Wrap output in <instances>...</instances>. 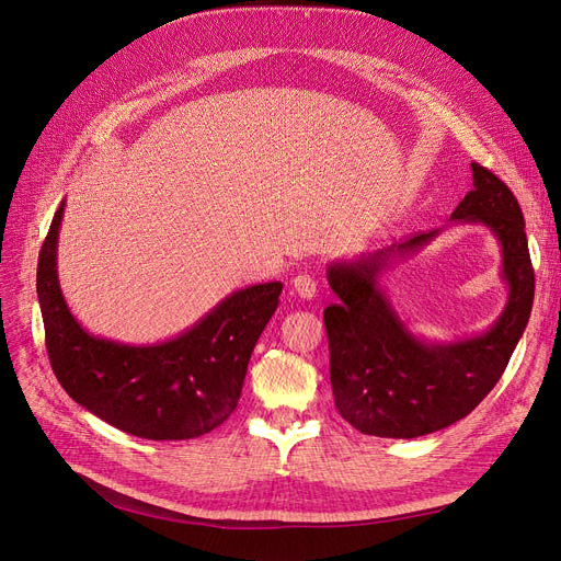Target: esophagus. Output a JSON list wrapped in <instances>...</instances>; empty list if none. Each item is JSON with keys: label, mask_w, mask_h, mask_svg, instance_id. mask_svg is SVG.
Segmentation results:
<instances>
[{"label": "esophagus", "mask_w": 561, "mask_h": 561, "mask_svg": "<svg viewBox=\"0 0 561 561\" xmlns=\"http://www.w3.org/2000/svg\"><path fill=\"white\" fill-rule=\"evenodd\" d=\"M291 289H295V295H299L301 299H312L317 295V283L308 274H301L291 280Z\"/></svg>", "instance_id": "34e87169"}]
</instances>
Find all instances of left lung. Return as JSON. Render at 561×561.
Masks as SVG:
<instances>
[{"mask_svg":"<svg viewBox=\"0 0 561 561\" xmlns=\"http://www.w3.org/2000/svg\"><path fill=\"white\" fill-rule=\"evenodd\" d=\"M470 169L472 192L451 211V221L491 228L510 285V301L486 333L449 344L422 342L379 287L390 257L415 253L438 230L417 232L369 257L333 262L327 272L340 299L324 310L335 409L367 436L417 438L466 417L500 381L527 327L535 270L520 205L495 173L474 162Z\"/></svg>","mask_w":561,"mask_h":561,"instance_id":"1","label":"left lung"}]
</instances>
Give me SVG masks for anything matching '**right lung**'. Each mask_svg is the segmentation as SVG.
Returning a JSON list of instances; mask_svg holds the SVG:
<instances>
[{
    "instance_id": "right-lung-1",
    "label": "right lung",
    "mask_w": 561,
    "mask_h": 561,
    "mask_svg": "<svg viewBox=\"0 0 561 561\" xmlns=\"http://www.w3.org/2000/svg\"><path fill=\"white\" fill-rule=\"evenodd\" d=\"M59 205L38 255L36 291L49 365L64 390L116 430L148 440L209 434L237 409L253 346L278 308V280L237 289L182 335L131 346L87 333L57 276Z\"/></svg>"
}]
</instances>
